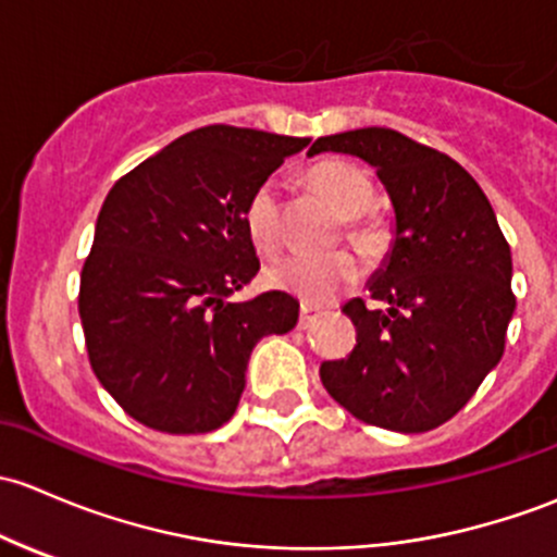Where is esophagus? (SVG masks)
Returning a JSON list of instances; mask_svg holds the SVG:
<instances>
[{
	"mask_svg": "<svg viewBox=\"0 0 557 557\" xmlns=\"http://www.w3.org/2000/svg\"><path fill=\"white\" fill-rule=\"evenodd\" d=\"M313 317H317V311L311 306H300V326H306Z\"/></svg>",
	"mask_w": 557,
	"mask_h": 557,
	"instance_id": "obj_1",
	"label": "esophagus"
}]
</instances>
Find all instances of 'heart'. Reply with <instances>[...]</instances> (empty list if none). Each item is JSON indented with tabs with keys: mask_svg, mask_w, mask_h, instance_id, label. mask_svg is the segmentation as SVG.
<instances>
[{
	"mask_svg": "<svg viewBox=\"0 0 557 557\" xmlns=\"http://www.w3.org/2000/svg\"><path fill=\"white\" fill-rule=\"evenodd\" d=\"M311 190L343 216V233L362 249L372 251L381 244V225L367 211L372 203V182L359 165L346 160H319L306 171ZM244 225L257 249L273 251L278 246V198L273 182H260L244 206ZM359 262L348 251L326 257H286L265 271L273 289L300 297L306 306H326L343 289L357 284Z\"/></svg>",
	"mask_w": 557,
	"mask_h": 557,
	"instance_id": "1",
	"label": "heart"
}]
</instances>
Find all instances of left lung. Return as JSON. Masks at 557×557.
<instances>
[{"label": "left lung", "mask_w": 557, "mask_h": 557, "mask_svg": "<svg viewBox=\"0 0 557 557\" xmlns=\"http://www.w3.org/2000/svg\"><path fill=\"white\" fill-rule=\"evenodd\" d=\"M357 154L394 206V244L362 297L348 359L321 364L330 397L359 421L418 434L450 421L504 354L515 311L512 255L488 198L445 152L392 128L321 136L308 154Z\"/></svg>", "instance_id": "8db88e82"}]
</instances>
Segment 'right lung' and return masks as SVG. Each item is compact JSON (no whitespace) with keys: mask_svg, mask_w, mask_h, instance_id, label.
Segmentation results:
<instances>
[{"mask_svg":"<svg viewBox=\"0 0 557 557\" xmlns=\"http://www.w3.org/2000/svg\"><path fill=\"white\" fill-rule=\"evenodd\" d=\"M311 139L236 125L190 131L114 182L79 276L85 348L131 418L165 434L231 421L251 348L297 324L286 292L227 302L260 271L251 190Z\"/></svg>","mask_w":557,"mask_h":557,"instance_id":"right-lung-1","label":"right lung"}]
</instances>
